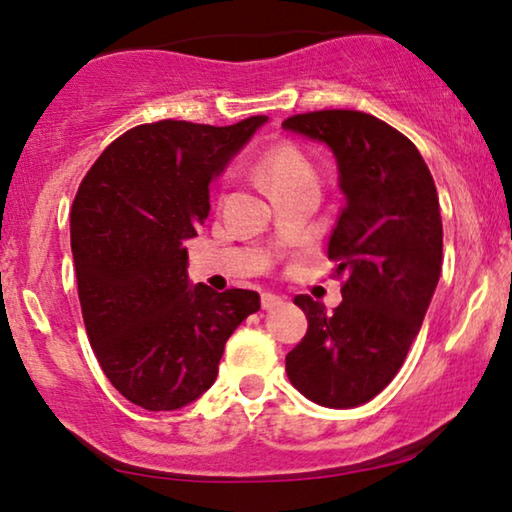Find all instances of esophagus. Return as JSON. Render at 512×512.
I'll list each match as a JSON object with an SVG mask.
<instances>
[{
    "mask_svg": "<svg viewBox=\"0 0 512 512\" xmlns=\"http://www.w3.org/2000/svg\"><path fill=\"white\" fill-rule=\"evenodd\" d=\"M284 298L282 296H275V293H261V305L263 310H272V307L282 305Z\"/></svg>",
    "mask_w": 512,
    "mask_h": 512,
    "instance_id": "1",
    "label": "esophagus"
}]
</instances>
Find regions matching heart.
<instances>
[{"instance_id": "obj_1", "label": "heart", "mask_w": 512, "mask_h": 512, "mask_svg": "<svg viewBox=\"0 0 512 512\" xmlns=\"http://www.w3.org/2000/svg\"><path fill=\"white\" fill-rule=\"evenodd\" d=\"M258 174H261L263 184L268 186L270 195L286 188L317 184V172L303 151L291 142L270 144L258 158Z\"/></svg>"}]
</instances>
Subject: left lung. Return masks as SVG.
<instances>
[{"instance_id": "obj_1", "label": "left lung", "mask_w": 512, "mask_h": 512, "mask_svg": "<svg viewBox=\"0 0 512 512\" xmlns=\"http://www.w3.org/2000/svg\"><path fill=\"white\" fill-rule=\"evenodd\" d=\"M282 128L324 142L338 160L340 209L328 258L345 275L326 312L296 296L307 333L286 354L293 387L326 408H354L401 370L443 268L438 193L422 153L380 118L349 109L307 111Z\"/></svg>"}]
</instances>
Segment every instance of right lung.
<instances>
[{"label":"right lung","mask_w":512,"mask_h":512,"mask_svg":"<svg viewBox=\"0 0 512 512\" xmlns=\"http://www.w3.org/2000/svg\"><path fill=\"white\" fill-rule=\"evenodd\" d=\"M265 121L137 125L81 181L72 254L83 324L104 375L139 408L205 394L226 340L261 307L256 291L188 284L184 244L207 219L212 179Z\"/></svg>","instance_id":"right-lung-1"}]
</instances>
